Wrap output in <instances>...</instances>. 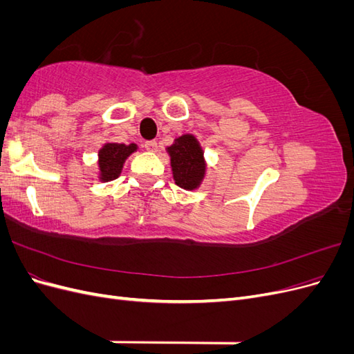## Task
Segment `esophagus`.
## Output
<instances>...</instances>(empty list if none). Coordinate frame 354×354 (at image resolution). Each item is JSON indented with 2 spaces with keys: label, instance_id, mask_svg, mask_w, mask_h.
<instances>
[{
  "label": "esophagus",
  "instance_id": "obj_1",
  "mask_svg": "<svg viewBox=\"0 0 354 354\" xmlns=\"http://www.w3.org/2000/svg\"><path fill=\"white\" fill-rule=\"evenodd\" d=\"M145 147H146V151H149V152H156L158 143H156V140H149V142L145 143Z\"/></svg>",
  "mask_w": 354,
  "mask_h": 354
}]
</instances>
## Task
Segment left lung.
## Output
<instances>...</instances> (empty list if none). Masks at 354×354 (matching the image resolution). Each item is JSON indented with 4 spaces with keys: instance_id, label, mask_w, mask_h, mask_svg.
Wrapping results in <instances>:
<instances>
[{
    "instance_id": "8db88e82",
    "label": "left lung",
    "mask_w": 354,
    "mask_h": 354,
    "mask_svg": "<svg viewBox=\"0 0 354 354\" xmlns=\"http://www.w3.org/2000/svg\"><path fill=\"white\" fill-rule=\"evenodd\" d=\"M171 167L177 186L183 189H195L201 183L203 169V153L194 136H181L174 145L168 147Z\"/></svg>"
}]
</instances>
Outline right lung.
Wrapping results in <instances>:
<instances>
[{"instance_id": "right-lung-1", "label": "right lung", "mask_w": 354, "mask_h": 354, "mask_svg": "<svg viewBox=\"0 0 354 354\" xmlns=\"http://www.w3.org/2000/svg\"><path fill=\"white\" fill-rule=\"evenodd\" d=\"M136 145L122 143H108L99 152V167L103 181H111L118 178L121 173L122 164L127 156L136 151Z\"/></svg>"}]
</instances>
